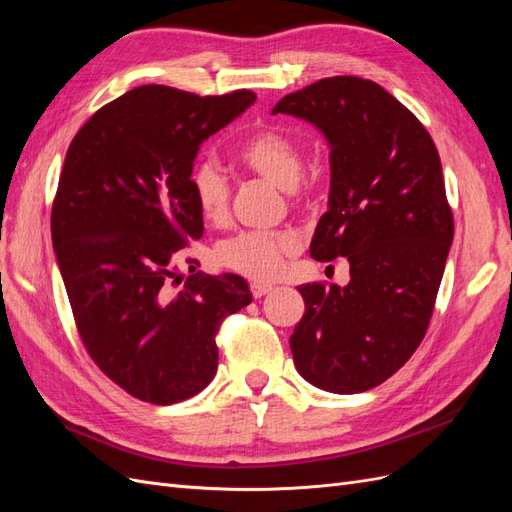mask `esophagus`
Wrapping results in <instances>:
<instances>
[{
    "label": "esophagus",
    "mask_w": 512,
    "mask_h": 512,
    "mask_svg": "<svg viewBox=\"0 0 512 512\" xmlns=\"http://www.w3.org/2000/svg\"><path fill=\"white\" fill-rule=\"evenodd\" d=\"M273 288H275L273 284H262V282H254V284L250 286V290H252V297H254V299L265 297V294H269Z\"/></svg>",
    "instance_id": "1"
}]
</instances>
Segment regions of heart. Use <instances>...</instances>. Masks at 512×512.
<instances>
[{
	"label": "heart",
	"instance_id": "b5f03b06",
	"mask_svg": "<svg viewBox=\"0 0 512 512\" xmlns=\"http://www.w3.org/2000/svg\"><path fill=\"white\" fill-rule=\"evenodd\" d=\"M237 160L250 173L294 194L303 175V151L292 136L277 128H260L241 143ZM192 190L198 211L211 224L228 215L230 188L220 166L207 160L192 173ZM297 239L288 232H241L222 241L213 252L215 265L247 280L267 282L280 275L284 262L297 254Z\"/></svg>",
	"mask_w": 512,
	"mask_h": 512
}]
</instances>
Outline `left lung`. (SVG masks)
<instances>
[{"label":"left lung","mask_w":512,"mask_h":512,"mask_svg":"<svg viewBox=\"0 0 512 512\" xmlns=\"http://www.w3.org/2000/svg\"><path fill=\"white\" fill-rule=\"evenodd\" d=\"M331 147L329 211L309 254L346 258L348 286L303 284L290 335L299 374L331 393H363L421 346L453 243V211L429 132L378 83L331 76L284 96Z\"/></svg>","instance_id":"8db88e82"}]
</instances>
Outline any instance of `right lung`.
I'll list each match as a JSON object with an SVG mask.
<instances>
[{
    "label": "right lung",
    "instance_id": "1",
    "mask_svg": "<svg viewBox=\"0 0 512 512\" xmlns=\"http://www.w3.org/2000/svg\"><path fill=\"white\" fill-rule=\"evenodd\" d=\"M254 100L250 89L200 98L143 85L104 104L68 147L51 237L76 329L104 374L149 404L203 391L220 324L252 303L232 273L190 267L177 294L170 286L183 282L181 250L205 230L192 190L198 147Z\"/></svg>",
    "mask_w": 512,
    "mask_h": 512
}]
</instances>
